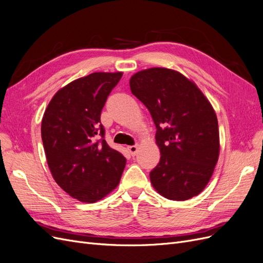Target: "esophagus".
I'll return each mask as SVG.
<instances>
[{"instance_id":"esophagus-1","label":"esophagus","mask_w":263,"mask_h":263,"mask_svg":"<svg viewBox=\"0 0 263 263\" xmlns=\"http://www.w3.org/2000/svg\"><path fill=\"white\" fill-rule=\"evenodd\" d=\"M128 150H129V153H130L132 156H135V155L137 154V151H138V145L129 146V147H128Z\"/></svg>"}]
</instances>
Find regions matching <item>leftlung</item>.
Segmentation results:
<instances>
[{"mask_svg":"<svg viewBox=\"0 0 263 263\" xmlns=\"http://www.w3.org/2000/svg\"><path fill=\"white\" fill-rule=\"evenodd\" d=\"M156 125L160 162L150 172L157 192L186 201L208 185L219 156L216 113L197 85L176 70L150 68L129 80Z\"/></svg>","mask_w":263,"mask_h":263,"instance_id":"left-lung-1","label":"left lung"}]
</instances>
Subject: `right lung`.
Instances as JSON below:
<instances>
[{
	"instance_id": "right-lung-1",
	"label": "right lung",
	"mask_w": 263,
	"mask_h": 263,
	"mask_svg": "<svg viewBox=\"0 0 263 263\" xmlns=\"http://www.w3.org/2000/svg\"><path fill=\"white\" fill-rule=\"evenodd\" d=\"M123 72H94L53 95L42 121L47 163L71 197L95 203L118 185L126 159L104 139L101 112Z\"/></svg>"
}]
</instances>
